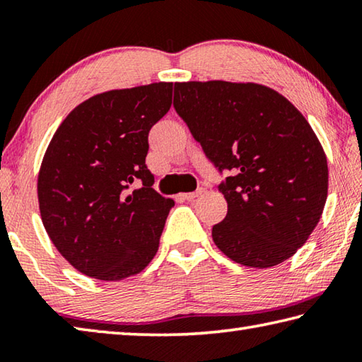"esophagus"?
Returning a JSON list of instances; mask_svg holds the SVG:
<instances>
[{"label": "esophagus", "mask_w": 362, "mask_h": 362, "mask_svg": "<svg viewBox=\"0 0 362 362\" xmlns=\"http://www.w3.org/2000/svg\"><path fill=\"white\" fill-rule=\"evenodd\" d=\"M204 193H206V188H198L193 193H183L182 198L187 199V201H193L194 198H198V196H203Z\"/></svg>", "instance_id": "esophagus-1"}]
</instances>
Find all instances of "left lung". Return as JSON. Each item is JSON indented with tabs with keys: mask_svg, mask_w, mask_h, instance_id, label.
<instances>
[{
	"mask_svg": "<svg viewBox=\"0 0 362 362\" xmlns=\"http://www.w3.org/2000/svg\"><path fill=\"white\" fill-rule=\"evenodd\" d=\"M174 108L220 170L228 204L212 226L233 262L272 268L316 228L327 199V158L305 116L283 94L257 83L174 84Z\"/></svg>",
	"mask_w": 362,
	"mask_h": 362,
	"instance_id": "obj_1",
	"label": "left lung"
}]
</instances>
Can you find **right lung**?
<instances>
[{"mask_svg":"<svg viewBox=\"0 0 362 362\" xmlns=\"http://www.w3.org/2000/svg\"><path fill=\"white\" fill-rule=\"evenodd\" d=\"M170 103L173 83L107 90L73 108L47 145L38 174L42 225L86 276H136L158 252L174 201L151 188L145 156ZM136 180L143 188L127 195Z\"/></svg>","mask_w":362,"mask_h":362,"instance_id":"add662e5","label":"right lung"}]
</instances>
